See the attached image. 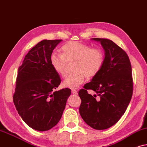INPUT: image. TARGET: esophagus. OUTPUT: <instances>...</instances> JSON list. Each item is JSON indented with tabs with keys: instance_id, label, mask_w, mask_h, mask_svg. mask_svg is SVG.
Returning a JSON list of instances; mask_svg holds the SVG:
<instances>
[{
	"instance_id": "1",
	"label": "esophagus",
	"mask_w": 147,
	"mask_h": 147,
	"mask_svg": "<svg viewBox=\"0 0 147 147\" xmlns=\"http://www.w3.org/2000/svg\"><path fill=\"white\" fill-rule=\"evenodd\" d=\"M72 93L74 94V95H77V94L78 93L77 90H76V89H72Z\"/></svg>"
}]
</instances>
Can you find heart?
Here are the masks:
<instances>
[{"instance_id": "obj_1", "label": "heart", "mask_w": 147, "mask_h": 147, "mask_svg": "<svg viewBox=\"0 0 147 147\" xmlns=\"http://www.w3.org/2000/svg\"><path fill=\"white\" fill-rule=\"evenodd\" d=\"M51 66L58 75L64 77L67 74L68 62L75 61L72 75L64 79V87L75 89L85 81V77L93 78L100 71L104 62V55L100 49L77 42H70L63 45L61 54L50 56Z\"/></svg>"}]
</instances>
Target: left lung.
Segmentation results:
<instances>
[{
    "instance_id": "1",
    "label": "left lung",
    "mask_w": 147,
    "mask_h": 147,
    "mask_svg": "<svg viewBox=\"0 0 147 147\" xmlns=\"http://www.w3.org/2000/svg\"><path fill=\"white\" fill-rule=\"evenodd\" d=\"M93 40L104 49V62L99 73L79 90V113L91 128L105 130L118 122L128 106L133 92L132 67L126 52L112 41ZM89 89L97 95L88 94Z\"/></svg>"
}]
</instances>
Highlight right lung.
Returning a JSON list of instances; mask_svg holds the SVG:
<instances>
[{"label": "right lung", "instance_id": "obj_1", "mask_svg": "<svg viewBox=\"0 0 147 147\" xmlns=\"http://www.w3.org/2000/svg\"><path fill=\"white\" fill-rule=\"evenodd\" d=\"M60 42L41 41L29 51L19 68L13 102L23 120L38 131L48 130L58 124L71 93L68 88L55 91L61 79L50 58Z\"/></svg>", "mask_w": 147, "mask_h": 147}]
</instances>
